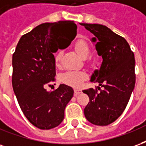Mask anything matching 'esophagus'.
<instances>
[{
	"label": "esophagus",
	"instance_id": "obj_1",
	"mask_svg": "<svg viewBox=\"0 0 146 146\" xmlns=\"http://www.w3.org/2000/svg\"><path fill=\"white\" fill-rule=\"evenodd\" d=\"M81 92H81V90H80V89H77V88L74 89V95H75V96L79 95Z\"/></svg>",
	"mask_w": 146,
	"mask_h": 146
}]
</instances>
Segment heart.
<instances>
[{"instance_id":"obj_1","label":"heart","mask_w":146,"mask_h":146,"mask_svg":"<svg viewBox=\"0 0 146 146\" xmlns=\"http://www.w3.org/2000/svg\"><path fill=\"white\" fill-rule=\"evenodd\" d=\"M74 49L78 53L80 56L83 58H87L91 54V48L88 43L84 40H78L74 43ZM62 50L59 48L54 53V62L58 66L62 58ZM87 73L82 70H68L65 73H62L59 76V80L62 83L66 85L71 86L73 88H79L82 85L84 80L87 78Z\"/></svg>"}]
</instances>
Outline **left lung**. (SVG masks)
I'll return each instance as SVG.
<instances>
[{"instance_id": "obj_1", "label": "left lung", "mask_w": 146, "mask_h": 146, "mask_svg": "<svg viewBox=\"0 0 146 146\" xmlns=\"http://www.w3.org/2000/svg\"><path fill=\"white\" fill-rule=\"evenodd\" d=\"M94 34L92 41L102 58L99 70L92 75V82L100 87L83 91L90 102L84 116L95 125L114 122L125 110L135 84V55L123 36L101 24L80 23Z\"/></svg>"}]
</instances>
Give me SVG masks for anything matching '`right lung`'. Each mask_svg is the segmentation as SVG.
<instances>
[{
  "label": "right lung",
  "mask_w": 146,
  "mask_h": 146,
  "mask_svg": "<svg viewBox=\"0 0 146 146\" xmlns=\"http://www.w3.org/2000/svg\"><path fill=\"white\" fill-rule=\"evenodd\" d=\"M76 29L73 21L40 24L22 36L12 55L11 82L19 105L27 119L42 130L60 124L73 98L70 86L62 84L53 92L45 86L56 75L53 53L59 48L58 40L66 36L70 44Z\"/></svg>",
  "instance_id": "obj_1"
}]
</instances>
